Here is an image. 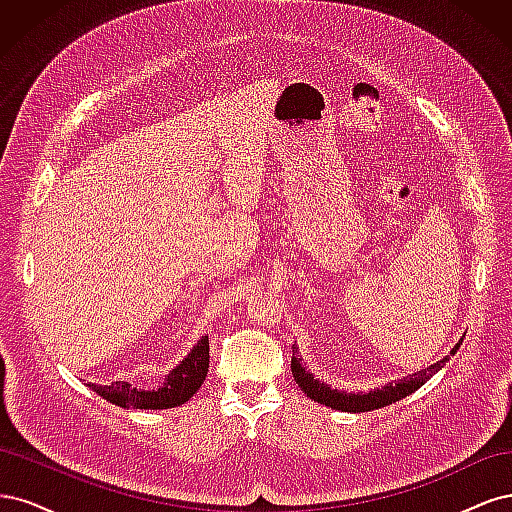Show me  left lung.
Segmentation results:
<instances>
[{"instance_id":"obj_1","label":"left lung","mask_w":512,"mask_h":512,"mask_svg":"<svg viewBox=\"0 0 512 512\" xmlns=\"http://www.w3.org/2000/svg\"><path fill=\"white\" fill-rule=\"evenodd\" d=\"M461 342H463V337L459 339V344H455L451 354L444 356V359H440L438 363H433L431 367L416 371L414 376L404 378V380H397L395 384L389 382L386 386H382V389H374V391H369V393L337 391V389H331L329 384L320 382L318 378H314V374H309V371L301 365L299 348L297 346H292V363H290V367H292L294 380H297V384L301 386V391L309 399H314V401H318V404L329 406L333 410H342V412H371V410H378V408H384V406H389V404H395V401L412 395L416 389H421V386L433 374H438V371L448 363V359H451V356L459 350Z\"/></svg>"}]
</instances>
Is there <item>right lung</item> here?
<instances>
[{
  "label": "right lung",
  "mask_w": 512,
  "mask_h": 512,
  "mask_svg": "<svg viewBox=\"0 0 512 512\" xmlns=\"http://www.w3.org/2000/svg\"><path fill=\"white\" fill-rule=\"evenodd\" d=\"M209 371V337H200L198 344L190 350V354L170 371L160 389L145 391L136 389L128 382H113V384H89L100 397L111 401L121 408H138V410H166L175 408L194 397V393L203 386Z\"/></svg>",
  "instance_id": "1"
}]
</instances>
